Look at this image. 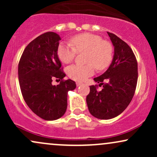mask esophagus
<instances>
[{
	"mask_svg": "<svg viewBox=\"0 0 157 157\" xmlns=\"http://www.w3.org/2000/svg\"><path fill=\"white\" fill-rule=\"evenodd\" d=\"M76 85H77V87H78V86H80L81 85H82V82H76Z\"/></svg>",
	"mask_w": 157,
	"mask_h": 157,
	"instance_id": "obj_1",
	"label": "esophagus"
}]
</instances>
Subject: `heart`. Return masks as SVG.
I'll list each match as a JSON object with an SVG mask.
<instances>
[{
	"instance_id": "1",
	"label": "heart",
	"mask_w": 157,
	"mask_h": 157,
	"mask_svg": "<svg viewBox=\"0 0 157 157\" xmlns=\"http://www.w3.org/2000/svg\"><path fill=\"white\" fill-rule=\"evenodd\" d=\"M70 44H60L57 47L59 58L69 63L77 53L86 52L85 61L87 64H75L68 66L67 74L74 80L83 81L94 74L95 68L103 71L109 67L113 57V47L111 42L100 36L91 33H82L71 39Z\"/></svg>"
}]
</instances>
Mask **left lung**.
<instances>
[{
	"mask_svg": "<svg viewBox=\"0 0 157 157\" xmlns=\"http://www.w3.org/2000/svg\"><path fill=\"white\" fill-rule=\"evenodd\" d=\"M114 46L112 63L105 73L94 80L98 86H90L86 97L89 112L94 117L109 120L123 112L134 97L138 78L137 61L125 41L107 32Z\"/></svg>",
	"mask_w": 157,
	"mask_h": 157,
	"instance_id": "obj_1",
	"label": "left lung"
}]
</instances>
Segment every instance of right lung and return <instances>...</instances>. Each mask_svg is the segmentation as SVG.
I'll list each match as a JSON object with an SVG mask.
<instances>
[{
    "label": "right lung",
    "instance_id": "right-lung-1",
    "mask_svg": "<svg viewBox=\"0 0 157 157\" xmlns=\"http://www.w3.org/2000/svg\"><path fill=\"white\" fill-rule=\"evenodd\" d=\"M60 37L48 32L30 42L25 48L18 64V80L23 97L36 115L45 120L60 118L67 109V94L76 88L66 74L57 55ZM54 78L61 80L53 86Z\"/></svg>",
    "mask_w": 157,
    "mask_h": 157
}]
</instances>
